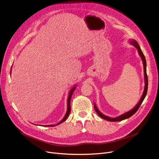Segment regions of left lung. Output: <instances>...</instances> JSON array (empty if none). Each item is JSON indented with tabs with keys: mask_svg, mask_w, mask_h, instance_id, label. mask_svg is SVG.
Returning a JSON list of instances; mask_svg holds the SVG:
<instances>
[{
	"mask_svg": "<svg viewBox=\"0 0 159 159\" xmlns=\"http://www.w3.org/2000/svg\"><path fill=\"white\" fill-rule=\"evenodd\" d=\"M130 44H131L133 46H134L138 50V54L140 56L141 58L143 61V68H144V78H145V88H144V91H143V94H142V96L140 99V100L139 101V102L137 103V105L130 111L120 115V116H118L117 117H115V118H111V117H108V116H106V115H103L102 112H100L99 110L98 109L97 107L96 106L95 104H94V109L96 110V111L97 112V113L98 114L99 116L100 117H102V119H105V120H108V121H110V122H118V121H121V120H125V119H127L129 117H131L132 115H133L139 109V107L141 106L142 102H143L144 99H145L146 95H147V90H148V77H147V62H146V60H145V56H144L138 43L136 42V40H130L129 41Z\"/></svg>",
	"mask_w": 159,
	"mask_h": 159,
	"instance_id": "obj_1",
	"label": "left lung"
}]
</instances>
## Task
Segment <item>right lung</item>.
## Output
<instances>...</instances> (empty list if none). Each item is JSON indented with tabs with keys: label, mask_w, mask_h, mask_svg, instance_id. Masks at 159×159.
Listing matches in <instances>:
<instances>
[{
	"label": "right lung",
	"mask_w": 159,
	"mask_h": 159,
	"mask_svg": "<svg viewBox=\"0 0 159 159\" xmlns=\"http://www.w3.org/2000/svg\"><path fill=\"white\" fill-rule=\"evenodd\" d=\"M75 89H76V85L74 86V87L72 88V89H71V90H70V91L69 93L68 97V100H67V111H66V114L65 115V117H63V119L59 123L56 124V125H42V126H44V127H53V126H56V125H57L61 124L62 122H65L66 120V119L68 118V115H69V114L70 113V111H71V108H70V100H71V96H72V94H73V93H74V91H75Z\"/></svg>",
	"instance_id": "add662e5"
}]
</instances>
